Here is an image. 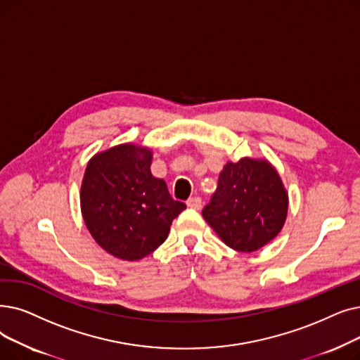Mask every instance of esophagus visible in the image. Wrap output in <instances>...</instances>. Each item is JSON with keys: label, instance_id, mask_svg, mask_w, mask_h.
<instances>
[{"label": "esophagus", "instance_id": "1", "mask_svg": "<svg viewBox=\"0 0 360 360\" xmlns=\"http://www.w3.org/2000/svg\"><path fill=\"white\" fill-rule=\"evenodd\" d=\"M186 206L191 207V209H195V210H200L201 209V198L200 197H191L186 200Z\"/></svg>", "mask_w": 360, "mask_h": 360}]
</instances>
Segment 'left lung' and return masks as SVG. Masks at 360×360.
Returning <instances> with one entry per match:
<instances>
[{"mask_svg": "<svg viewBox=\"0 0 360 360\" xmlns=\"http://www.w3.org/2000/svg\"><path fill=\"white\" fill-rule=\"evenodd\" d=\"M288 194L264 159L228 162L202 217L231 248L252 253L274 240L285 224Z\"/></svg>", "mask_w": 360, "mask_h": 360, "instance_id": "obj_1", "label": "left lung"}]
</instances>
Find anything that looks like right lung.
I'll return each mask as SVG.
<instances>
[{
    "label": "right lung",
    "mask_w": 360,
    "mask_h": 360,
    "mask_svg": "<svg viewBox=\"0 0 360 360\" xmlns=\"http://www.w3.org/2000/svg\"><path fill=\"white\" fill-rule=\"evenodd\" d=\"M153 153L120 144L88 162L81 186L85 225L100 247L122 260H139L165 243L172 221L186 207L151 175Z\"/></svg>",
    "instance_id": "obj_1"
}]
</instances>
